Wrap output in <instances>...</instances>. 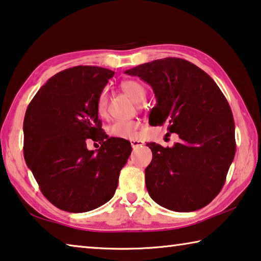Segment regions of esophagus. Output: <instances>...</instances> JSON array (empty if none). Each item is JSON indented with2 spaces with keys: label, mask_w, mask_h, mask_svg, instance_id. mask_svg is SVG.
Instances as JSON below:
<instances>
[{
  "label": "esophagus",
  "mask_w": 261,
  "mask_h": 261,
  "mask_svg": "<svg viewBox=\"0 0 261 261\" xmlns=\"http://www.w3.org/2000/svg\"><path fill=\"white\" fill-rule=\"evenodd\" d=\"M143 144H144V142H143V141H141V140H133V141H132V147H133L134 149L143 146Z\"/></svg>",
  "instance_id": "34e87169"
}]
</instances>
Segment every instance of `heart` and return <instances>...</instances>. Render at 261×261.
Here are the masks:
<instances>
[{
	"label": "heart",
	"mask_w": 261,
	"mask_h": 261,
	"mask_svg": "<svg viewBox=\"0 0 261 261\" xmlns=\"http://www.w3.org/2000/svg\"><path fill=\"white\" fill-rule=\"evenodd\" d=\"M121 90L127 93L135 102H142L147 97V89L144 85L135 80L123 81L120 84ZM96 111L99 117H105L108 113V93L101 91L96 101ZM140 123L134 120H118L108 127L110 136L117 139L132 140L138 138Z\"/></svg>",
	"instance_id": "heart-1"
}]
</instances>
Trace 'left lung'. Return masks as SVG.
Segmentation results:
<instances>
[{"label":"left lung","mask_w":261,"mask_h":261,"mask_svg":"<svg viewBox=\"0 0 261 261\" xmlns=\"http://www.w3.org/2000/svg\"><path fill=\"white\" fill-rule=\"evenodd\" d=\"M152 88L157 104L151 126H168L179 136L172 147L148 143L149 195L173 212H194L220 193L231 165L236 141L231 109L207 72L184 59L153 60L125 71Z\"/></svg>","instance_id":"8db88e82"}]
</instances>
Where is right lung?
<instances>
[{"label":"right lung","instance_id":"add662e5","mask_svg":"<svg viewBox=\"0 0 261 261\" xmlns=\"http://www.w3.org/2000/svg\"><path fill=\"white\" fill-rule=\"evenodd\" d=\"M113 75L92 66L60 71L25 113V162L46 199L65 212H89L112 199L132 152L129 141L105 134L96 111L98 95ZM88 138L101 148L88 151Z\"/></svg>","mask_w":261,"mask_h":261}]
</instances>
